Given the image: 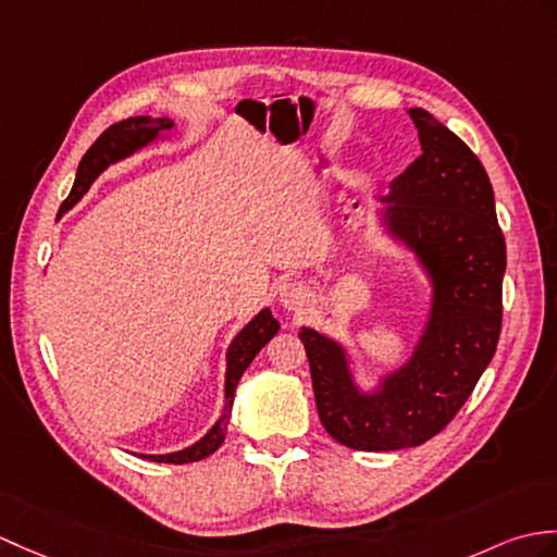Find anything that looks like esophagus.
<instances>
[{
    "mask_svg": "<svg viewBox=\"0 0 557 557\" xmlns=\"http://www.w3.org/2000/svg\"><path fill=\"white\" fill-rule=\"evenodd\" d=\"M308 301V289L301 282L280 284V304L287 310H299Z\"/></svg>",
    "mask_w": 557,
    "mask_h": 557,
    "instance_id": "34e87169",
    "label": "esophagus"
}]
</instances>
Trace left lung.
<instances>
[{
    "label": "left lung",
    "mask_w": 557,
    "mask_h": 557,
    "mask_svg": "<svg viewBox=\"0 0 557 557\" xmlns=\"http://www.w3.org/2000/svg\"><path fill=\"white\" fill-rule=\"evenodd\" d=\"M422 153L380 197L384 235L416 258L430 308L404 366L372 389L344 342L301 327L322 426L356 450L424 444L456 418L496 354L506 239L480 159L430 111L408 109Z\"/></svg>",
    "instance_id": "left-lung-1"
}]
</instances>
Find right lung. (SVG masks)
I'll use <instances>...</instances> for the list:
<instances>
[{
  "mask_svg": "<svg viewBox=\"0 0 557 557\" xmlns=\"http://www.w3.org/2000/svg\"><path fill=\"white\" fill-rule=\"evenodd\" d=\"M173 133H175V121L171 119V115H159V119H153V115H133V119H125L121 123L111 125L109 131H103L95 145L87 149L81 165H77L73 189L69 194V199L61 203L59 218L63 213H69L73 206L85 197L87 189L92 187L95 180L103 171H107L109 165L131 159L133 153L153 145V141L168 139ZM277 330H280V322L273 318V313H270V308H263L261 313H256L247 322V325H244L237 332V337L230 342L227 356H225L227 370H225V408H223V416L215 420V424L199 438L197 444H191L183 450H175V454H159V456L141 454V458L153 460V462L185 465V462L203 460V458H209L211 454H215L220 444L225 442L230 412H232V404H235V392H237V384L242 380V374H244V370L251 366V360L256 358V354L261 351V348L275 337Z\"/></svg>",
  "mask_w": 557,
  "mask_h": 557,
  "instance_id": "add662e5",
  "label": "right lung"
}]
</instances>
